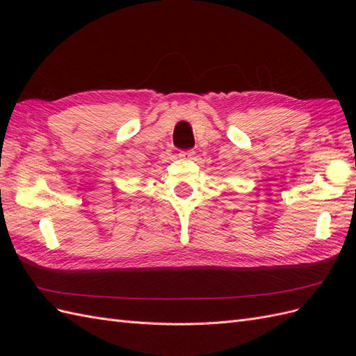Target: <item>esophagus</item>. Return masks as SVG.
Wrapping results in <instances>:
<instances>
[{
  "instance_id": "esophagus-1",
  "label": "esophagus",
  "mask_w": 356,
  "mask_h": 356,
  "mask_svg": "<svg viewBox=\"0 0 356 356\" xmlns=\"http://www.w3.org/2000/svg\"><path fill=\"white\" fill-rule=\"evenodd\" d=\"M194 156H195L194 149H184L179 153L180 159H194Z\"/></svg>"
}]
</instances>
